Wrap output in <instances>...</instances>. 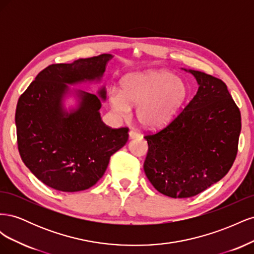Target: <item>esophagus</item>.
<instances>
[{
  "label": "esophagus",
  "instance_id": "obj_1",
  "mask_svg": "<svg viewBox=\"0 0 254 254\" xmlns=\"http://www.w3.org/2000/svg\"><path fill=\"white\" fill-rule=\"evenodd\" d=\"M141 136V133L139 132V131H136V130H134V129H132V130H130L129 131V139H135V137H140Z\"/></svg>",
  "mask_w": 254,
  "mask_h": 254
}]
</instances>
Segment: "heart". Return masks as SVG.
<instances>
[{"label":"heart","mask_w":254,"mask_h":254,"mask_svg":"<svg viewBox=\"0 0 254 254\" xmlns=\"http://www.w3.org/2000/svg\"><path fill=\"white\" fill-rule=\"evenodd\" d=\"M187 84L172 72L148 70L124 76L120 92L112 91L109 103L113 111L125 117L136 107V119L147 129H157L174 118L187 102Z\"/></svg>","instance_id":"b5f03b06"}]
</instances>
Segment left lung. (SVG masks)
Segmentation results:
<instances>
[{
    "label": "left lung",
    "mask_w": 254,
    "mask_h": 254,
    "mask_svg": "<svg viewBox=\"0 0 254 254\" xmlns=\"http://www.w3.org/2000/svg\"><path fill=\"white\" fill-rule=\"evenodd\" d=\"M194 76L193 99L148 143L144 172L158 191L172 198H189L224 178L237 153L241 112L226 83L200 71Z\"/></svg>",
    "instance_id": "8db88e82"
}]
</instances>
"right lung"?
Masks as SVG:
<instances>
[{
    "label": "right lung",
    "mask_w": 254,
    "mask_h": 254,
    "mask_svg": "<svg viewBox=\"0 0 254 254\" xmlns=\"http://www.w3.org/2000/svg\"><path fill=\"white\" fill-rule=\"evenodd\" d=\"M112 57L102 54L49 65L20 96L16 110L19 152L45 186L61 191L93 187L105 174L110 157L127 143L128 128L112 129L102 121L104 86L97 95L67 86L99 82ZM68 94L78 98V106L66 111L64 101Z\"/></svg>",
    "instance_id": "obj_1"
}]
</instances>
